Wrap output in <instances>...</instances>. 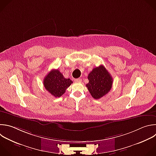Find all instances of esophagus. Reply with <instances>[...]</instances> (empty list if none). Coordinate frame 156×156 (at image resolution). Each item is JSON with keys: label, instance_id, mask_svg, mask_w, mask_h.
<instances>
[{"label": "esophagus", "instance_id": "1", "mask_svg": "<svg viewBox=\"0 0 156 156\" xmlns=\"http://www.w3.org/2000/svg\"><path fill=\"white\" fill-rule=\"evenodd\" d=\"M75 81L76 83H81V78H77L75 80Z\"/></svg>", "mask_w": 156, "mask_h": 156}]
</instances>
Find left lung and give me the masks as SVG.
Returning <instances> with one entry per match:
<instances>
[{
	"instance_id": "8db88e82",
	"label": "left lung",
	"mask_w": 156,
	"mask_h": 156,
	"mask_svg": "<svg viewBox=\"0 0 156 156\" xmlns=\"http://www.w3.org/2000/svg\"><path fill=\"white\" fill-rule=\"evenodd\" d=\"M87 78L89 83L86 86L95 99H99L105 95L112 87L113 78L102 65L93 69L89 73Z\"/></svg>"
}]
</instances>
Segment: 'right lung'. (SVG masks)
Returning <instances> with one entry per match:
<instances>
[{"instance_id": "1", "label": "right lung", "mask_w": 156, "mask_h": 156, "mask_svg": "<svg viewBox=\"0 0 156 156\" xmlns=\"http://www.w3.org/2000/svg\"><path fill=\"white\" fill-rule=\"evenodd\" d=\"M72 83L73 81L69 78H65L58 69L50 71L43 80L45 89L55 97L62 95Z\"/></svg>"}]
</instances>
